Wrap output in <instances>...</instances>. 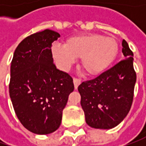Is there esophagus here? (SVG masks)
Instances as JSON below:
<instances>
[{
  "mask_svg": "<svg viewBox=\"0 0 146 146\" xmlns=\"http://www.w3.org/2000/svg\"><path fill=\"white\" fill-rule=\"evenodd\" d=\"M73 82H74V85H75V88L77 89L78 86L81 84V80L80 79H77V78H74L73 79Z\"/></svg>",
  "mask_w": 146,
  "mask_h": 146,
  "instance_id": "obj_1",
  "label": "esophagus"
}]
</instances>
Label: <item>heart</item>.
Here are the masks:
<instances>
[{
    "label": "heart",
    "mask_w": 146,
    "mask_h": 146,
    "mask_svg": "<svg viewBox=\"0 0 146 146\" xmlns=\"http://www.w3.org/2000/svg\"><path fill=\"white\" fill-rule=\"evenodd\" d=\"M119 45L115 39L99 34H87L69 38L64 45L54 44L52 53L63 69H67L81 58V66L88 75L96 76L115 60Z\"/></svg>",
    "instance_id": "1"
}]
</instances>
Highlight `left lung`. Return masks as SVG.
I'll return each mask as SVG.
<instances>
[{"instance_id": "1", "label": "left lung", "mask_w": 146, "mask_h": 146, "mask_svg": "<svg viewBox=\"0 0 146 146\" xmlns=\"http://www.w3.org/2000/svg\"><path fill=\"white\" fill-rule=\"evenodd\" d=\"M122 46L125 59L78 87L85 121L94 128L115 127L131 109L137 75L133 67V53L125 40H123Z\"/></svg>"}]
</instances>
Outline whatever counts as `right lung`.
Returning <instances> with one entry per match:
<instances>
[{
	"label": "right lung",
	"instance_id": "1",
	"mask_svg": "<svg viewBox=\"0 0 146 146\" xmlns=\"http://www.w3.org/2000/svg\"><path fill=\"white\" fill-rule=\"evenodd\" d=\"M60 37L46 29L23 40L10 66L9 97L15 114L30 132L46 135L60 126L73 79L53 63L52 43Z\"/></svg>",
	"mask_w": 146,
	"mask_h": 146
}]
</instances>
